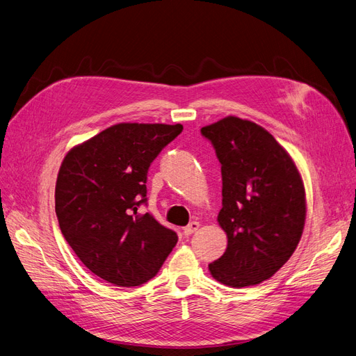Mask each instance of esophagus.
Segmentation results:
<instances>
[{"label": "esophagus", "instance_id": "34e87169", "mask_svg": "<svg viewBox=\"0 0 356 356\" xmlns=\"http://www.w3.org/2000/svg\"><path fill=\"white\" fill-rule=\"evenodd\" d=\"M197 228H199V222L193 221V222H191L188 227L183 228V233H184V236H191V234L195 233V231H196Z\"/></svg>", "mask_w": 356, "mask_h": 356}]
</instances>
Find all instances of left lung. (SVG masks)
<instances>
[{
	"instance_id": "8db88e82",
	"label": "left lung",
	"mask_w": 356,
	"mask_h": 356,
	"mask_svg": "<svg viewBox=\"0 0 356 356\" xmlns=\"http://www.w3.org/2000/svg\"><path fill=\"white\" fill-rule=\"evenodd\" d=\"M200 132L221 163L222 208L216 221L228 238L209 272L231 288L257 285L286 264L301 240L307 200L298 165L252 120L227 116Z\"/></svg>"
}]
</instances>
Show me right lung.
<instances>
[{
  "instance_id": "1",
  "label": "right lung",
  "mask_w": 356,
  "mask_h": 356,
  "mask_svg": "<svg viewBox=\"0 0 356 356\" xmlns=\"http://www.w3.org/2000/svg\"><path fill=\"white\" fill-rule=\"evenodd\" d=\"M180 123H116L72 147L59 167L55 212L67 243L83 264L118 286L149 281L177 243L175 231L145 202L147 172L181 132Z\"/></svg>"
}]
</instances>
